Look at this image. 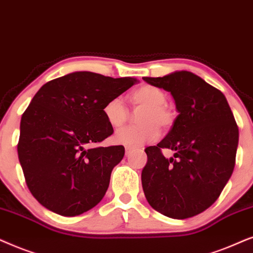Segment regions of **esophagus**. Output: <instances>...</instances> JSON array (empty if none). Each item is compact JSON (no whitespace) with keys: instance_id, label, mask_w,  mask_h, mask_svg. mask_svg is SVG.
<instances>
[{"instance_id":"esophagus-1","label":"esophagus","mask_w":253,"mask_h":253,"mask_svg":"<svg viewBox=\"0 0 253 253\" xmlns=\"http://www.w3.org/2000/svg\"><path fill=\"white\" fill-rule=\"evenodd\" d=\"M125 149H126V155H129L130 153H132V148L130 147H126Z\"/></svg>"}]
</instances>
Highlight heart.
Wrapping results in <instances>:
<instances>
[{
	"label": "heart",
	"instance_id": "1",
	"mask_svg": "<svg viewBox=\"0 0 253 253\" xmlns=\"http://www.w3.org/2000/svg\"><path fill=\"white\" fill-rule=\"evenodd\" d=\"M134 106L146 107L139 118L140 126H127L114 135L117 143L137 148L154 142L160 136V128H168L173 123V112L168 107L167 95L160 87L149 84L137 87L129 96ZM104 117L113 128L121 127L128 119V110L120 98H112L103 107Z\"/></svg>",
	"mask_w": 253,
	"mask_h": 253
}]
</instances>
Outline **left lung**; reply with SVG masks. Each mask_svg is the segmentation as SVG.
Listing matches in <instances>:
<instances>
[{"mask_svg": "<svg viewBox=\"0 0 253 253\" xmlns=\"http://www.w3.org/2000/svg\"><path fill=\"white\" fill-rule=\"evenodd\" d=\"M172 95L178 116L157 146L144 149L141 180L147 201L158 213L183 220L213 205L236 161L238 127L223 93L186 70L143 77ZM175 151L168 160L161 149Z\"/></svg>", "mask_w": 253, "mask_h": 253, "instance_id": "1", "label": "left lung"}]
</instances>
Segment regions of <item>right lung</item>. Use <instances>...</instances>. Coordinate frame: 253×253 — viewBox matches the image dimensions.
Here are the masks:
<instances>
[{
    "label": "right lung",
    "mask_w": 253,
    "mask_h": 253,
    "mask_svg": "<svg viewBox=\"0 0 253 253\" xmlns=\"http://www.w3.org/2000/svg\"><path fill=\"white\" fill-rule=\"evenodd\" d=\"M136 82L75 72L36 93L22 116L17 151L26 185L43 207L76 216L103 199L125 148L91 146L113 133L104 105Z\"/></svg>",
    "instance_id": "add662e5"
}]
</instances>
